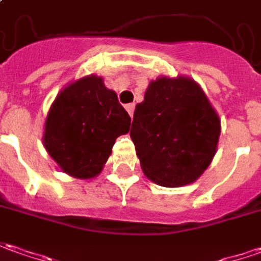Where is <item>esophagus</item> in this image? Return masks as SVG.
<instances>
[{
	"mask_svg": "<svg viewBox=\"0 0 261 261\" xmlns=\"http://www.w3.org/2000/svg\"><path fill=\"white\" fill-rule=\"evenodd\" d=\"M134 108H136V104H127L125 106V110L128 111L130 117H133V114H134Z\"/></svg>",
	"mask_w": 261,
	"mask_h": 261,
	"instance_id": "esophagus-1",
	"label": "esophagus"
}]
</instances>
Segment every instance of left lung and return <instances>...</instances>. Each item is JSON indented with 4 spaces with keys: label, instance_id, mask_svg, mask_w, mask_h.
<instances>
[{
    "label": "left lung",
    "instance_id": "obj_1",
    "mask_svg": "<svg viewBox=\"0 0 261 261\" xmlns=\"http://www.w3.org/2000/svg\"><path fill=\"white\" fill-rule=\"evenodd\" d=\"M130 136L144 174L164 187H180L212 163L220 120L193 80L161 77L137 104Z\"/></svg>",
    "mask_w": 261,
    "mask_h": 261
}]
</instances>
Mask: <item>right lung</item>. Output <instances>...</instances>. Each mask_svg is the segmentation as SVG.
<instances>
[{
    "label": "right lung",
    "mask_w": 261,
    "mask_h": 261,
    "mask_svg": "<svg viewBox=\"0 0 261 261\" xmlns=\"http://www.w3.org/2000/svg\"><path fill=\"white\" fill-rule=\"evenodd\" d=\"M131 118L102 79L90 75L57 95L45 121L44 147L63 171L77 178L100 173L116 138L130 130Z\"/></svg>",
    "instance_id": "right-lung-1"
}]
</instances>
